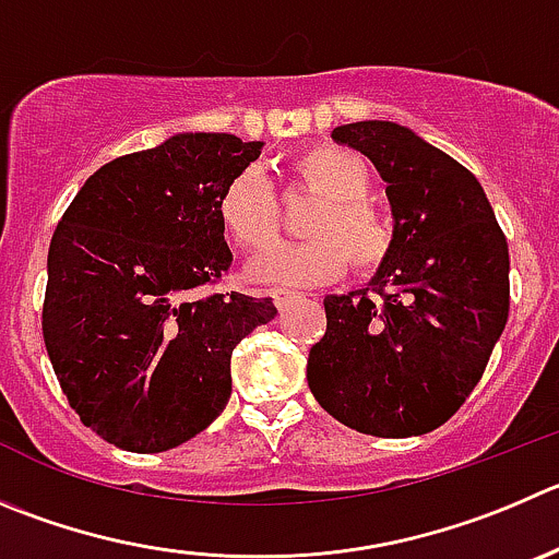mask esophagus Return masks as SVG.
<instances>
[{
    "mask_svg": "<svg viewBox=\"0 0 559 559\" xmlns=\"http://www.w3.org/2000/svg\"><path fill=\"white\" fill-rule=\"evenodd\" d=\"M271 299H274L276 310H285V307L296 299V294H288V290H271Z\"/></svg>",
    "mask_w": 559,
    "mask_h": 559,
    "instance_id": "1",
    "label": "esophagus"
}]
</instances>
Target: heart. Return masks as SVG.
Returning <instances> with one entry per match:
<instances>
[{
  "label": "heart",
  "instance_id": "b5f03b06",
  "mask_svg": "<svg viewBox=\"0 0 559 559\" xmlns=\"http://www.w3.org/2000/svg\"><path fill=\"white\" fill-rule=\"evenodd\" d=\"M294 173L323 197L307 222L310 241L276 243L249 263V280L280 288H310L337 280L345 265L359 274L379 269L392 252V225L368 203L373 189L362 156L343 145H316L296 156ZM222 230L241 249H263L280 227V205L258 169H241L216 197Z\"/></svg>",
  "mask_w": 559,
  "mask_h": 559
}]
</instances>
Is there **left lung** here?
<instances>
[{
  "mask_svg": "<svg viewBox=\"0 0 559 559\" xmlns=\"http://www.w3.org/2000/svg\"><path fill=\"white\" fill-rule=\"evenodd\" d=\"M332 140L376 164L395 230L370 288L323 299L307 384L359 433L423 436L469 397L508 323V241L475 175L406 126L362 120Z\"/></svg>",
  "mask_w": 559,
  "mask_h": 559,
  "instance_id": "obj_1",
  "label": "left lung"
}]
</instances>
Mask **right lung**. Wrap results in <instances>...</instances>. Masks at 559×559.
<instances>
[{
	"mask_svg": "<svg viewBox=\"0 0 559 559\" xmlns=\"http://www.w3.org/2000/svg\"><path fill=\"white\" fill-rule=\"evenodd\" d=\"M263 142L175 134L90 175L49 247L44 340L68 403L129 453H164L230 401L233 348L271 299L194 296L233 263L216 197Z\"/></svg>",
	"mask_w": 559,
	"mask_h": 559,
	"instance_id": "1",
	"label": "right lung"
}]
</instances>
